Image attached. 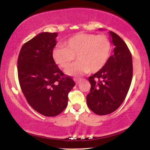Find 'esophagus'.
Instances as JSON below:
<instances>
[{"mask_svg":"<svg viewBox=\"0 0 150 150\" xmlns=\"http://www.w3.org/2000/svg\"><path fill=\"white\" fill-rule=\"evenodd\" d=\"M74 81H75V83H76V84H78L80 82V81H81V79H76V78H74Z\"/></svg>","mask_w":150,"mask_h":150,"instance_id":"1","label":"esophagus"}]
</instances>
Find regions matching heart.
<instances>
[{"instance_id": "obj_1", "label": "heart", "mask_w": 150, "mask_h": 150, "mask_svg": "<svg viewBox=\"0 0 150 150\" xmlns=\"http://www.w3.org/2000/svg\"><path fill=\"white\" fill-rule=\"evenodd\" d=\"M111 52V44L104 35L91 33L76 34L64 43L54 49L52 57L55 63L65 68L74 60L79 61L65 69L70 76L94 73L100 71L106 64Z\"/></svg>"}]
</instances>
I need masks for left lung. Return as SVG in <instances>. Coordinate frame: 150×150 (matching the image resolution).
<instances>
[{
	"instance_id": "1",
	"label": "left lung",
	"mask_w": 150,
	"mask_h": 150,
	"mask_svg": "<svg viewBox=\"0 0 150 150\" xmlns=\"http://www.w3.org/2000/svg\"><path fill=\"white\" fill-rule=\"evenodd\" d=\"M114 54L103 68L89 77L90 92L88 107L96 114L104 115L114 112L124 101L132 79V54L124 41L110 32Z\"/></svg>"
}]
</instances>
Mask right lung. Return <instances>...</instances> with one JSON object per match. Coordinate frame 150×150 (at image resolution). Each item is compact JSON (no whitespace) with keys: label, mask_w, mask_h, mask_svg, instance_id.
<instances>
[{"label":"right lung","mask_w":150,"mask_h":150,"mask_svg":"<svg viewBox=\"0 0 150 150\" xmlns=\"http://www.w3.org/2000/svg\"><path fill=\"white\" fill-rule=\"evenodd\" d=\"M57 33H41L22 46L18 58V81L29 105L39 113L54 117L63 112L75 85L52 57Z\"/></svg>","instance_id":"add662e5"}]
</instances>
